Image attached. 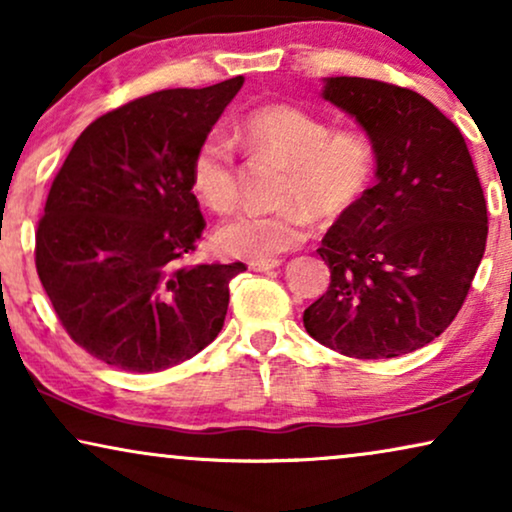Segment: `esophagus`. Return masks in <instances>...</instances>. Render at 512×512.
Wrapping results in <instances>:
<instances>
[{
  "mask_svg": "<svg viewBox=\"0 0 512 512\" xmlns=\"http://www.w3.org/2000/svg\"><path fill=\"white\" fill-rule=\"evenodd\" d=\"M279 263H282L279 258H265V261H249V268L256 272H265V270H275Z\"/></svg>",
  "mask_w": 512,
  "mask_h": 512,
  "instance_id": "1",
  "label": "esophagus"
}]
</instances>
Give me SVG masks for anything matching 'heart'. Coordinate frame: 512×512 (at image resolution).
Returning a JSON list of instances; mask_svg holds the SVG:
<instances>
[{
    "label": "heart",
    "mask_w": 512,
    "mask_h": 512,
    "mask_svg": "<svg viewBox=\"0 0 512 512\" xmlns=\"http://www.w3.org/2000/svg\"><path fill=\"white\" fill-rule=\"evenodd\" d=\"M244 142L286 165L284 202L277 212H244L216 230L221 254L265 261L307 237L312 214L338 216L354 207L375 174V146L359 130H331L324 118L296 104H263L240 123ZM191 184L214 212L237 205L235 149L226 137L209 135L191 160Z\"/></svg>",
    "instance_id": "b5f03b06"
}]
</instances>
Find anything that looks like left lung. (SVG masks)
<instances>
[{
  "mask_svg": "<svg viewBox=\"0 0 512 512\" xmlns=\"http://www.w3.org/2000/svg\"><path fill=\"white\" fill-rule=\"evenodd\" d=\"M321 97L366 130L377 184L321 240L331 284L303 324L345 356L394 359L464 305L487 244L485 193L457 125L415 90L331 76Z\"/></svg>",
  "mask_w": 512,
  "mask_h": 512,
  "instance_id": "left-lung-1",
  "label": "left lung"
}]
</instances>
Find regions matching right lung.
<instances>
[{
  "label": "right lung",
  "mask_w": 512,
  "mask_h": 512,
  "mask_svg": "<svg viewBox=\"0 0 512 512\" xmlns=\"http://www.w3.org/2000/svg\"><path fill=\"white\" fill-rule=\"evenodd\" d=\"M244 79L160 90L97 118L53 179L34 263L60 324L107 366L158 373L223 328L244 263L186 265L205 228L191 160Z\"/></svg>",
  "instance_id": "add662e5"
}]
</instances>
